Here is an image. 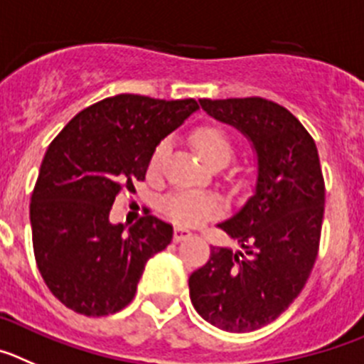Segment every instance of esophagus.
Returning a JSON list of instances; mask_svg holds the SVG:
<instances>
[{
	"label": "esophagus",
	"instance_id": "1",
	"mask_svg": "<svg viewBox=\"0 0 364 364\" xmlns=\"http://www.w3.org/2000/svg\"><path fill=\"white\" fill-rule=\"evenodd\" d=\"M190 235H192V232L186 230V228H181V227L174 228V241H176V243H181V241L188 239Z\"/></svg>",
	"mask_w": 364,
	"mask_h": 364
}]
</instances>
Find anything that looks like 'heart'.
<instances>
[{"label": "heart", "instance_id": "obj_1", "mask_svg": "<svg viewBox=\"0 0 364 364\" xmlns=\"http://www.w3.org/2000/svg\"><path fill=\"white\" fill-rule=\"evenodd\" d=\"M190 141L194 145L199 158L208 165L210 163L225 165L234 154V145L228 134L219 125H212V123L198 127L190 136ZM166 150H168V145L165 141L154 149L149 161L150 172H158L166 156ZM163 206H165L166 215L183 227H198L219 215L223 210L219 198H215L214 194H205V192H194V190H178L165 199Z\"/></svg>", "mask_w": 364, "mask_h": 364}]
</instances>
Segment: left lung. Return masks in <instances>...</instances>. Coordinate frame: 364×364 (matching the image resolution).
Here are the masks:
<instances>
[{"instance_id": "left-lung-1", "label": "left lung", "mask_w": 364, "mask_h": 364, "mask_svg": "<svg viewBox=\"0 0 364 364\" xmlns=\"http://www.w3.org/2000/svg\"><path fill=\"white\" fill-rule=\"evenodd\" d=\"M237 129L257 156L254 196L218 227L239 250L212 247L192 272L199 316L227 332H252L281 316L309 281L319 250L325 179L312 136L292 112L263 97L199 100Z\"/></svg>"}]
</instances>
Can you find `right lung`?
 <instances>
[{
	"label": "right lung",
	"mask_w": 364,
	"mask_h": 364,
	"mask_svg": "<svg viewBox=\"0 0 364 364\" xmlns=\"http://www.w3.org/2000/svg\"><path fill=\"white\" fill-rule=\"evenodd\" d=\"M196 100L119 94L81 110L48 145L31 198L39 274L67 309L90 317L134 299L146 261L172 225L146 214L127 230L110 208L143 181L154 149L198 110Z\"/></svg>",
	"instance_id": "1"
}]
</instances>
